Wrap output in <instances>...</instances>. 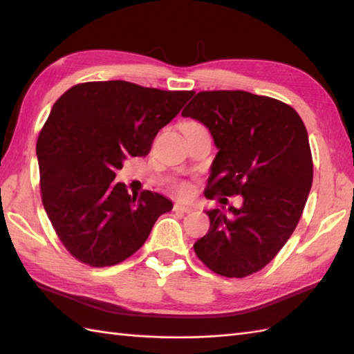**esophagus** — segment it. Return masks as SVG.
Instances as JSON below:
<instances>
[{"instance_id": "34e87169", "label": "esophagus", "mask_w": 354, "mask_h": 354, "mask_svg": "<svg viewBox=\"0 0 354 354\" xmlns=\"http://www.w3.org/2000/svg\"><path fill=\"white\" fill-rule=\"evenodd\" d=\"M173 209H175V212H181V213H192L194 207L187 205V204H184V202H176V204L173 205Z\"/></svg>"}]
</instances>
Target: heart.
Here are the masks:
<instances>
[{
  "instance_id": "obj_1",
  "label": "heart",
  "mask_w": 354,
  "mask_h": 354,
  "mask_svg": "<svg viewBox=\"0 0 354 354\" xmlns=\"http://www.w3.org/2000/svg\"><path fill=\"white\" fill-rule=\"evenodd\" d=\"M178 192L181 193V194H187L190 192V187L187 185V184H181V185H178Z\"/></svg>"
}]
</instances>
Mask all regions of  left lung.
I'll return each instance as SVG.
<instances>
[{
  "instance_id": "left-lung-1",
  "label": "left lung",
  "mask_w": 354,
  "mask_h": 354,
  "mask_svg": "<svg viewBox=\"0 0 354 354\" xmlns=\"http://www.w3.org/2000/svg\"><path fill=\"white\" fill-rule=\"evenodd\" d=\"M183 117L204 123L219 149L205 196L243 198L240 208L207 212L209 230L194 252L222 277L257 272L288 242L309 196L313 161L303 120L289 104L246 91H201Z\"/></svg>"
}]
</instances>
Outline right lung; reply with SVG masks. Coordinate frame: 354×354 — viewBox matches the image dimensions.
I'll list each match as a JSON object with an SVG mask.
<instances>
[{"label":"right lung","mask_w":354,"mask_h":354,"mask_svg":"<svg viewBox=\"0 0 354 354\" xmlns=\"http://www.w3.org/2000/svg\"><path fill=\"white\" fill-rule=\"evenodd\" d=\"M193 91H162L124 80L71 86L53 104L39 132L42 204L62 245L93 268L114 266L145 245L171 201L145 190L127 193L115 171L146 156L158 131Z\"/></svg>","instance_id":"right-lung-1"}]
</instances>
